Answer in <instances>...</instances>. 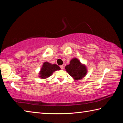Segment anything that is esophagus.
Returning <instances> with one entry per match:
<instances>
[{
	"mask_svg": "<svg viewBox=\"0 0 123 123\" xmlns=\"http://www.w3.org/2000/svg\"><path fill=\"white\" fill-rule=\"evenodd\" d=\"M60 68H61V69H64V66L63 65H62V66H60Z\"/></svg>",
	"mask_w": 123,
	"mask_h": 123,
	"instance_id": "1",
	"label": "esophagus"
}]
</instances>
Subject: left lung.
<instances>
[{
	"mask_svg": "<svg viewBox=\"0 0 123 123\" xmlns=\"http://www.w3.org/2000/svg\"><path fill=\"white\" fill-rule=\"evenodd\" d=\"M65 69L75 80H80L83 79L87 73L86 66L81 63L77 58H73L70 60L69 64L65 67Z\"/></svg>",
	"mask_w": 123,
	"mask_h": 123,
	"instance_id": "left-lung-1",
	"label": "left lung"
}]
</instances>
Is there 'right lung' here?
<instances>
[{
	"instance_id": "obj_1",
	"label": "right lung",
	"mask_w": 123,
	"mask_h": 123,
	"mask_svg": "<svg viewBox=\"0 0 123 123\" xmlns=\"http://www.w3.org/2000/svg\"><path fill=\"white\" fill-rule=\"evenodd\" d=\"M60 69L61 68L57 64H51L48 62H44L39 71V77L41 79H46L50 76L54 72Z\"/></svg>"
}]
</instances>
